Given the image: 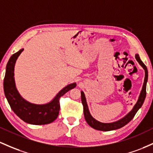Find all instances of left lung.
<instances>
[{
	"instance_id": "obj_1",
	"label": "left lung",
	"mask_w": 153,
	"mask_h": 153,
	"mask_svg": "<svg viewBox=\"0 0 153 153\" xmlns=\"http://www.w3.org/2000/svg\"><path fill=\"white\" fill-rule=\"evenodd\" d=\"M135 58L137 60L139 65L145 70V80H144L143 86H142V91H141L140 94L139 96V98L137 103L135 104V105L132 108V110L128 114H126L125 116L122 117V118L119 119V120H117L115 122H112V123H102V122L97 120L91 115L89 110H88V105H87L86 100H85L84 93H83V91H80V93H81V102L83 105V113H84L85 119L86 120L87 123L93 128L97 129V130L99 131H109L116 130V129L122 128V127L126 125L127 123H128L133 119V117L136 115L137 112L138 111L139 109L141 108V107L142 106V105H143L146 97V86H147V79H148V71H147V67L145 66V64L142 62V61L139 58V54L137 53L135 55Z\"/></svg>"
}]
</instances>
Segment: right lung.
I'll list each match as a JSON object with an SVG mask.
<instances>
[{"instance_id": "1", "label": "right lung", "mask_w": 153, "mask_h": 153, "mask_svg": "<svg viewBox=\"0 0 153 153\" xmlns=\"http://www.w3.org/2000/svg\"><path fill=\"white\" fill-rule=\"evenodd\" d=\"M22 48L8 60L3 80L4 93L10 107L14 113L26 123L33 125L51 123L57 118L59 112V98L76 86V83L68 84L53 97L51 101L43 105L31 103L25 100L16 87L14 80V67L16 59L23 51Z\"/></svg>"}]
</instances>
